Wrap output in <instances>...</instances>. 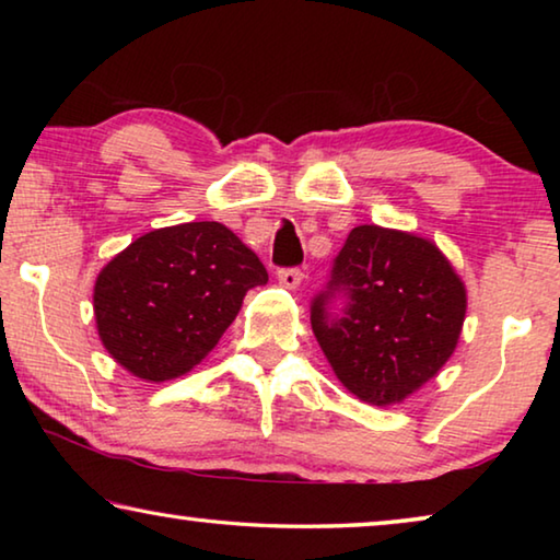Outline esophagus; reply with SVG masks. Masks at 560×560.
I'll return each mask as SVG.
<instances>
[{
	"label": "esophagus",
	"instance_id": "obj_1",
	"mask_svg": "<svg viewBox=\"0 0 560 560\" xmlns=\"http://www.w3.org/2000/svg\"><path fill=\"white\" fill-rule=\"evenodd\" d=\"M279 283L283 289L296 291L303 283V271L301 269H281L279 271Z\"/></svg>",
	"mask_w": 560,
	"mask_h": 560
}]
</instances>
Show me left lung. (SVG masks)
Masks as SVG:
<instances>
[{"mask_svg": "<svg viewBox=\"0 0 560 560\" xmlns=\"http://www.w3.org/2000/svg\"><path fill=\"white\" fill-rule=\"evenodd\" d=\"M343 288L349 308L328 319L327 293ZM467 289L440 246L412 232L360 224L336 257L311 326L348 393L368 405L402 402L442 371L459 343Z\"/></svg>", "mask_w": 560, "mask_h": 560, "instance_id": "obj_1", "label": "left lung"}]
</instances>
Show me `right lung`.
I'll list each match as a JSON object with an SVG mask.
<instances>
[{
  "label": "right lung",
  "instance_id": "1",
  "mask_svg": "<svg viewBox=\"0 0 560 560\" xmlns=\"http://www.w3.org/2000/svg\"><path fill=\"white\" fill-rule=\"evenodd\" d=\"M269 273L220 222L153 230L116 254L93 287L103 348L140 381L192 371L220 343L246 291Z\"/></svg>",
  "mask_w": 560,
  "mask_h": 560
}]
</instances>
